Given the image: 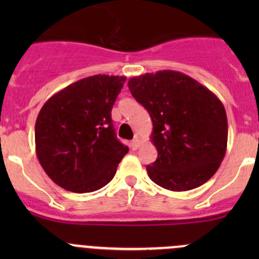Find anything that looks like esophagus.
<instances>
[{"label": "esophagus", "instance_id": "obj_1", "mask_svg": "<svg viewBox=\"0 0 259 259\" xmlns=\"http://www.w3.org/2000/svg\"><path fill=\"white\" fill-rule=\"evenodd\" d=\"M139 146H140V139L139 138H135V139L132 142V149L133 150H137Z\"/></svg>", "mask_w": 259, "mask_h": 259}]
</instances>
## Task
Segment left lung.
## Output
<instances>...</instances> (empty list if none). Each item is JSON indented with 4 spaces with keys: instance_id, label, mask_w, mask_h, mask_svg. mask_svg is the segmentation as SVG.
I'll return each instance as SVG.
<instances>
[{
    "instance_id": "1",
    "label": "left lung",
    "mask_w": 259,
    "mask_h": 259,
    "mask_svg": "<svg viewBox=\"0 0 259 259\" xmlns=\"http://www.w3.org/2000/svg\"><path fill=\"white\" fill-rule=\"evenodd\" d=\"M135 100L153 121L158 158L146 165L149 178L173 192L194 189L214 176L226 155V109L213 93L188 75L171 70L132 77Z\"/></svg>"
}]
</instances>
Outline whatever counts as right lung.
<instances>
[{
	"label": "right lung",
	"instance_id": "obj_1",
	"mask_svg": "<svg viewBox=\"0 0 259 259\" xmlns=\"http://www.w3.org/2000/svg\"><path fill=\"white\" fill-rule=\"evenodd\" d=\"M125 76L94 75L52 95L35 125L36 154L46 174L64 189L90 193L116 173L126 145L117 140L111 109Z\"/></svg>",
	"mask_w": 259,
	"mask_h": 259
}]
</instances>
